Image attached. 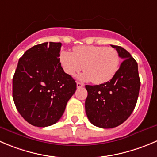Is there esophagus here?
I'll list each match as a JSON object with an SVG mask.
<instances>
[{
  "label": "esophagus",
  "instance_id": "esophagus-1",
  "mask_svg": "<svg viewBox=\"0 0 157 157\" xmlns=\"http://www.w3.org/2000/svg\"><path fill=\"white\" fill-rule=\"evenodd\" d=\"M84 86V84L82 83H80V82H77V87L80 88V87H83Z\"/></svg>",
  "mask_w": 157,
  "mask_h": 157
}]
</instances>
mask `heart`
<instances>
[{"instance_id":"obj_1","label":"heart","mask_w":157,"mask_h":157,"mask_svg":"<svg viewBox=\"0 0 157 157\" xmlns=\"http://www.w3.org/2000/svg\"><path fill=\"white\" fill-rule=\"evenodd\" d=\"M60 61L63 71L74 76L83 67L85 71L80 76L84 81L103 84L112 80L120 67V57L112 48L94 45L77 46L74 51H62Z\"/></svg>"}]
</instances>
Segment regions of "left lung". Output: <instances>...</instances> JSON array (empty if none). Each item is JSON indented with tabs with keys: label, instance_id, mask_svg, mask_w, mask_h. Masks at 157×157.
I'll return each mask as SVG.
<instances>
[{
	"label": "left lung",
	"instance_id": "1",
	"mask_svg": "<svg viewBox=\"0 0 157 157\" xmlns=\"http://www.w3.org/2000/svg\"><path fill=\"white\" fill-rule=\"evenodd\" d=\"M112 47L123 60L117 74L107 83L85 86L88 93L86 116L93 125L104 129L113 128L128 119L136 106L140 87L135 59L124 48Z\"/></svg>",
	"mask_w": 157,
	"mask_h": 157
}]
</instances>
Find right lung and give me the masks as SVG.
Segmentation results:
<instances>
[{"instance_id": "1", "label": "right lung", "mask_w": 157, "mask_h": 157, "mask_svg": "<svg viewBox=\"0 0 157 157\" xmlns=\"http://www.w3.org/2000/svg\"><path fill=\"white\" fill-rule=\"evenodd\" d=\"M61 43L45 42L27 50L13 77V99L27 122L38 127L56 124L63 115L77 83L60 62Z\"/></svg>"}]
</instances>
